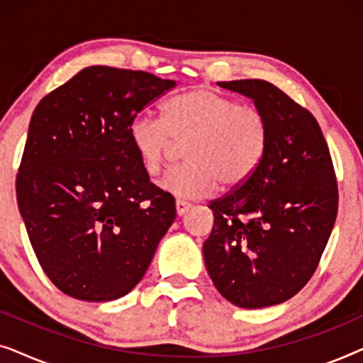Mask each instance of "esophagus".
<instances>
[{
	"mask_svg": "<svg viewBox=\"0 0 363 363\" xmlns=\"http://www.w3.org/2000/svg\"><path fill=\"white\" fill-rule=\"evenodd\" d=\"M175 208H177V215H178V216H183L188 210H190L191 205H190V203H188V201L177 200V201H175Z\"/></svg>",
	"mask_w": 363,
	"mask_h": 363,
	"instance_id": "esophagus-1",
	"label": "esophagus"
}]
</instances>
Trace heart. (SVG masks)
Here are the masks:
<instances>
[{
    "instance_id": "b5f03b06",
    "label": "heart",
    "mask_w": 363,
    "mask_h": 363,
    "mask_svg": "<svg viewBox=\"0 0 363 363\" xmlns=\"http://www.w3.org/2000/svg\"><path fill=\"white\" fill-rule=\"evenodd\" d=\"M128 140L150 175L162 170L177 142H185L186 162L172 167L158 185L180 198H203L220 183L236 188L250 180L264 158L269 123L261 108L200 87L168 102L165 118L153 113L133 117Z\"/></svg>"
}]
</instances>
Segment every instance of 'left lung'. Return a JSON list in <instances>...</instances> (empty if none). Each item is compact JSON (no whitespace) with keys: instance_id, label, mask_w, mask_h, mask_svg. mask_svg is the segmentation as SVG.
<instances>
[{"instance_id":"8db88e82","label":"left lung","mask_w":363,"mask_h":363,"mask_svg":"<svg viewBox=\"0 0 363 363\" xmlns=\"http://www.w3.org/2000/svg\"><path fill=\"white\" fill-rule=\"evenodd\" d=\"M218 86L255 101L269 142L250 180L208 205L215 225L203 256L225 299L261 309L309 282L334 228L339 188L324 133L306 107L262 79Z\"/></svg>"}]
</instances>
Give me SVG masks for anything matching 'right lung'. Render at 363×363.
Listing matches in <instances>:
<instances>
[{
  "label": "right lung",
  "mask_w": 363,
  "mask_h": 363,
  "mask_svg": "<svg viewBox=\"0 0 363 363\" xmlns=\"http://www.w3.org/2000/svg\"><path fill=\"white\" fill-rule=\"evenodd\" d=\"M173 87L150 72L91 66L34 108L18 206L43 271L74 299L128 294L175 220V200L128 140L132 118Z\"/></svg>",
  "instance_id": "right-lung-1"
}]
</instances>
